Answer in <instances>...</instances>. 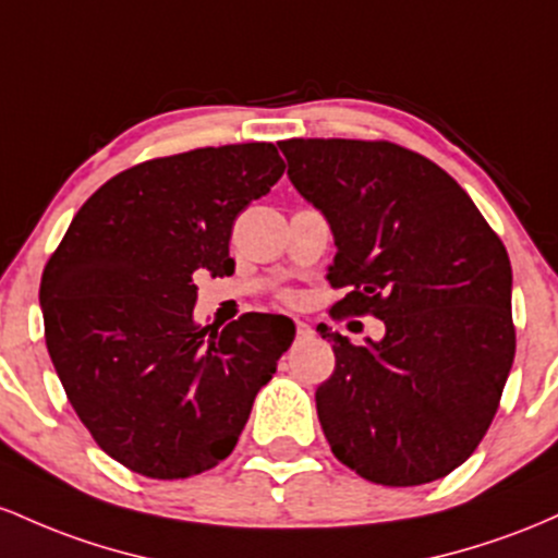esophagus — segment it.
I'll list each match as a JSON object with an SVG mask.
<instances>
[{"label":"esophagus","mask_w":558,"mask_h":558,"mask_svg":"<svg viewBox=\"0 0 558 558\" xmlns=\"http://www.w3.org/2000/svg\"><path fill=\"white\" fill-rule=\"evenodd\" d=\"M311 335H313L311 324H305V322H298V340H308Z\"/></svg>","instance_id":"esophagus-1"}]
</instances>
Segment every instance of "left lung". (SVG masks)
Segmentation results:
<instances>
[{
    "mask_svg": "<svg viewBox=\"0 0 558 558\" xmlns=\"http://www.w3.org/2000/svg\"><path fill=\"white\" fill-rule=\"evenodd\" d=\"M287 177L335 236L331 313H372L381 340L318 324L335 372L316 411L363 480L411 487L461 466L490 427L514 363L511 263L472 197L392 142L287 140ZM337 313V316H340Z\"/></svg>",
    "mask_w": 558,
    "mask_h": 558,
    "instance_id": "1",
    "label": "left lung"
}]
</instances>
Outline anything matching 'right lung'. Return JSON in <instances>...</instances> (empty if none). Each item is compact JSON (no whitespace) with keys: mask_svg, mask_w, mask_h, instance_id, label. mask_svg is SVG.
I'll list each match as a JSON object with an SVG mask.
<instances>
[{"mask_svg":"<svg viewBox=\"0 0 558 558\" xmlns=\"http://www.w3.org/2000/svg\"><path fill=\"white\" fill-rule=\"evenodd\" d=\"M284 160L268 142L203 147L112 177L41 274L49 359L97 446L131 472L184 480L234 450L295 340L274 313L199 327L192 274L231 277V227Z\"/></svg>","mask_w":558,"mask_h":558,"instance_id":"right-lung-1","label":"right lung"}]
</instances>
